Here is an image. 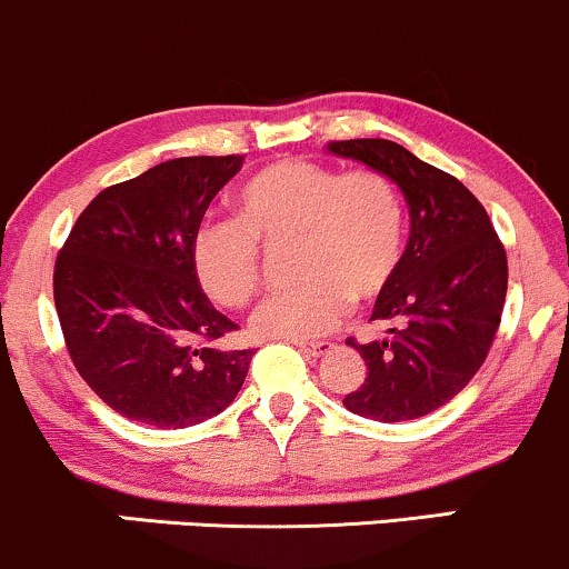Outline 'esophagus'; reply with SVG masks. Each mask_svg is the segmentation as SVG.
<instances>
[{
    "label": "esophagus",
    "mask_w": 569,
    "mask_h": 569,
    "mask_svg": "<svg viewBox=\"0 0 569 569\" xmlns=\"http://www.w3.org/2000/svg\"><path fill=\"white\" fill-rule=\"evenodd\" d=\"M297 348L305 350L307 356L321 358V356H326V352H331V348H335V342H297Z\"/></svg>",
    "instance_id": "1"
}]
</instances>
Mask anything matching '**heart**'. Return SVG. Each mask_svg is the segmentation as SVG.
I'll return each instance as SVG.
<instances>
[{"instance_id":"b5f03b06","label":"heart","mask_w":569,"mask_h":569,"mask_svg":"<svg viewBox=\"0 0 569 569\" xmlns=\"http://www.w3.org/2000/svg\"><path fill=\"white\" fill-rule=\"evenodd\" d=\"M238 221H208L192 238L202 291L221 307H243L262 286V248L293 246L297 289L253 312L259 337L312 339L367 305L401 270L407 217L393 181L377 168H337L305 158L259 168L234 194Z\"/></svg>"}]
</instances>
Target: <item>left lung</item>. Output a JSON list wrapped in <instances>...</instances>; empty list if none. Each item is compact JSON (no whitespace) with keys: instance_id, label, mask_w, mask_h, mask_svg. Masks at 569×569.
I'll return each mask as SVG.
<instances>
[{"instance_id":"1","label":"left lung","mask_w":569,"mask_h":569,"mask_svg":"<svg viewBox=\"0 0 569 569\" xmlns=\"http://www.w3.org/2000/svg\"><path fill=\"white\" fill-rule=\"evenodd\" d=\"M329 152L393 179L411 217L401 270L371 312L388 331L367 345L348 339L367 380L342 403L380 422L415 420L452 401L487 361L506 305V248L471 189L401 143L329 141Z\"/></svg>"}]
</instances>
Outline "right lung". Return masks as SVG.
I'll use <instances>...</instances> for the list:
<instances>
[{
	"mask_svg": "<svg viewBox=\"0 0 569 569\" xmlns=\"http://www.w3.org/2000/svg\"><path fill=\"white\" fill-rule=\"evenodd\" d=\"M243 154L176 158L107 187L58 251L53 297L77 371L107 407L154 428L198 426L243 388L253 350L202 291L192 238Z\"/></svg>",
	"mask_w": 569,
	"mask_h": 569,
	"instance_id": "right-lung-1",
	"label": "right lung"
}]
</instances>
